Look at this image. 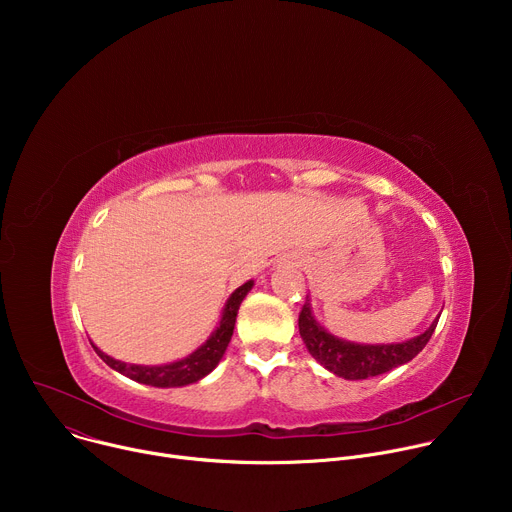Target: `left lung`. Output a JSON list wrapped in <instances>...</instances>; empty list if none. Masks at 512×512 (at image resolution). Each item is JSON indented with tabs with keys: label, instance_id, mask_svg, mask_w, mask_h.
<instances>
[{
	"label": "left lung",
	"instance_id": "8db88e82",
	"mask_svg": "<svg viewBox=\"0 0 512 512\" xmlns=\"http://www.w3.org/2000/svg\"><path fill=\"white\" fill-rule=\"evenodd\" d=\"M437 320L440 318H435L423 334L399 344H356V342L342 340L330 334L324 326H320L312 316V306H310V300L306 298L298 324H300V336L308 352L322 364L324 369H328L336 377H342L348 381H360V379H369V377H377L387 371H393L401 367V364L409 362L411 358H415L429 342L437 326Z\"/></svg>",
	"mask_w": 512,
	"mask_h": 512
}]
</instances>
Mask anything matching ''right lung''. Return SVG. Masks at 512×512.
Returning <instances> with one entry per match:
<instances>
[{
  "mask_svg": "<svg viewBox=\"0 0 512 512\" xmlns=\"http://www.w3.org/2000/svg\"><path fill=\"white\" fill-rule=\"evenodd\" d=\"M251 287H253V281H247L233 291L231 298L225 304L221 322H218L216 330L210 334V338L198 350H194L192 354H188L182 360H176L170 364H160V367H143V364H127V362L115 360V358L107 356L105 352H101L95 344H93V348L113 371L129 377L131 381L152 385V387H184V385L196 383L202 377H206L218 362H221V358L231 342L233 330H235L239 306L251 291Z\"/></svg>",
  "mask_w": 512,
  "mask_h": 512,
  "instance_id": "add662e5",
  "label": "right lung"
}]
</instances>
